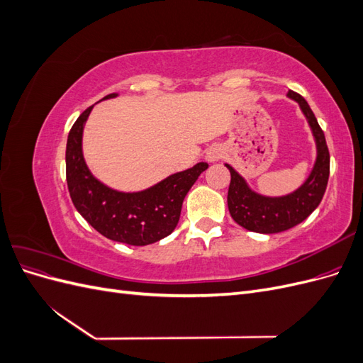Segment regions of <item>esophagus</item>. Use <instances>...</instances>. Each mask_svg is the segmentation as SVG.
<instances>
[{
	"instance_id": "esophagus-1",
	"label": "esophagus",
	"mask_w": 363,
	"mask_h": 363,
	"mask_svg": "<svg viewBox=\"0 0 363 363\" xmlns=\"http://www.w3.org/2000/svg\"><path fill=\"white\" fill-rule=\"evenodd\" d=\"M221 156H223V152L218 147H212L211 150L207 151V160L208 162H216L218 159H221Z\"/></svg>"
}]
</instances>
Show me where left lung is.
<instances>
[{
  "label": "left lung",
  "instance_id": "1",
  "mask_svg": "<svg viewBox=\"0 0 363 363\" xmlns=\"http://www.w3.org/2000/svg\"><path fill=\"white\" fill-rule=\"evenodd\" d=\"M288 95L292 100L298 101L301 111L309 121L316 139L318 159L312 174L301 188L281 199H267L250 191L245 180L230 164H225L232 175L227 195L230 215L239 225L250 232L271 235L298 225L320 206L328 183L330 155H328L324 131L304 98L294 91H289Z\"/></svg>",
  "mask_w": 363,
  "mask_h": 363
}]
</instances>
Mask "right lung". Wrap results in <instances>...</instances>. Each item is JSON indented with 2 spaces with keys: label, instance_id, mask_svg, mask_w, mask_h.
Listing matches in <instances>:
<instances>
[{
  "label": "right lung",
  "instance_id": "add662e5",
  "mask_svg": "<svg viewBox=\"0 0 363 363\" xmlns=\"http://www.w3.org/2000/svg\"><path fill=\"white\" fill-rule=\"evenodd\" d=\"M113 96L116 94L104 96V100ZM92 107L79 116L68 135L67 182L71 200L86 221L107 239L136 247L155 244L172 233L186 194L208 164L196 163L194 168L136 194L108 189L89 172L82 155L83 125Z\"/></svg>",
  "mask_w": 363,
  "mask_h": 363
}]
</instances>
